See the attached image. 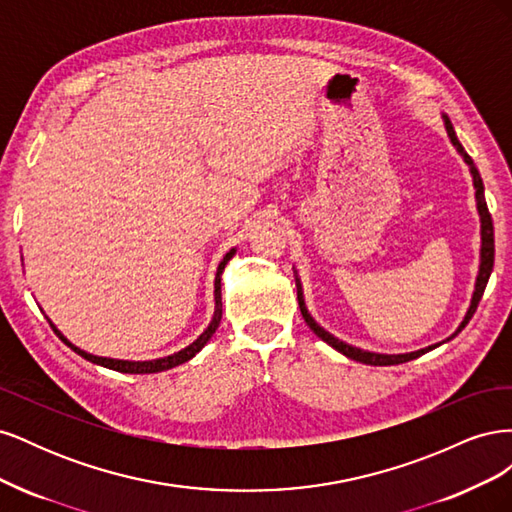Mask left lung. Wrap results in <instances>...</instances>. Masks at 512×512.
<instances>
[{"label": "left lung", "instance_id": "left-lung-1", "mask_svg": "<svg viewBox=\"0 0 512 512\" xmlns=\"http://www.w3.org/2000/svg\"><path fill=\"white\" fill-rule=\"evenodd\" d=\"M442 121H444V128H446V134L448 138H451L453 147L457 149L459 156L463 158V162L468 164L470 168V175H472V183H474V198H476V211H478V218H480V258H478V273H476V282H474V290H472V299H470V305H468V312L466 316H463V320L459 322V327L455 329V333L448 335L446 339H442V342L438 344H431V346H425L421 350H412V352H399V354H384V352H371V350H363V348H356L352 344H346L342 342V339L335 337L333 333H329L324 327H320V324L314 320V316L309 314V309L305 305V297H303V286H301V277H299V271L292 267L294 271V282H297V299H299V307H301V316L303 320L307 322V327L312 329L324 344H329L331 348H335L337 352H342L344 356H348V359L352 361H359V363H365V365H399V363H406V361H412V359H418V356L438 348L446 342H451L453 337H457L463 329H466V324L472 320L476 307H478V301L480 297H483V292L487 288V282H489V275L493 271V222H491V215H489V209H487V200H485V185H483V179H480V173L478 168L474 164V160L468 156L466 149L461 147L459 138L455 134V128L451 119H448L444 113H442Z\"/></svg>", "mask_w": 512, "mask_h": 512}]
</instances>
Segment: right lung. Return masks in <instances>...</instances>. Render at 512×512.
Instances as JSON below:
<instances>
[{
    "instance_id": "right-lung-1",
    "label": "right lung",
    "mask_w": 512,
    "mask_h": 512,
    "mask_svg": "<svg viewBox=\"0 0 512 512\" xmlns=\"http://www.w3.org/2000/svg\"><path fill=\"white\" fill-rule=\"evenodd\" d=\"M237 254V247H232L230 252H226V256L220 260L218 265V271H215V282H213V301H215V307H213V316H211V322L207 324V329L200 333L194 342L190 346L181 348L179 352L175 354H168V356H162V359H151V361H123V359H111V356H98V354H91L79 346H74L70 339L61 333L53 320L46 316V320H49L51 329L55 331V335L64 342L70 350H74L76 354H81L85 361L94 363V365H100V367H106V369H113V371H121V374H158V371H166V369H173L181 363H188L190 359H194V356L203 350L207 346L209 339L213 337V333L218 331L220 327V320H222V273L228 265V260Z\"/></svg>"
}]
</instances>
